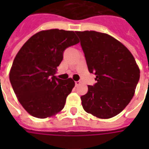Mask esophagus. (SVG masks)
<instances>
[{
	"label": "esophagus",
	"mask_w": 149,
	"mask_h": 149,
	"mask_svg": "<svg viewBox=\"0 0 149 149\" xmlns=\"http://www.w3.org/2000/svg\"><path fill=\"white\" fill-rule=\"evenodd\" d=\"M81 84V82L80 81H75V84H76V86H78L79 84Z\"/></svg>",
	"instance_id": "1"
}]
</instances>
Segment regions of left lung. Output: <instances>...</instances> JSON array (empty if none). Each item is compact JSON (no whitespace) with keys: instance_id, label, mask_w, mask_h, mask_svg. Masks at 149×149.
<instances>
[{"instance_id":"8db88e82","label":"left lung","mask_w":149,"mask_h":149,"mask_svg":"<svg viewBox=\"0 0 149 149\" xmlns=\"http://www.w3.org/2000/svg\"><path fill=\"white\" fill-rule=\"evenodd\" d=\"M89 72L97 81L81 97L84 111L102 119L113 118L129 104L139 81L140 70L130 51L107 34L76 31Z\"/></svg>"}]
</instances>
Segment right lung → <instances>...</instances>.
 Returning <instances> with one entry per match:
<instances>
[{"instance_id": "obj_1", "label": "right lung", "mask_w": 149, "mask_h": 149, "mask_svg": "<svg viewBox=\"0 0 149 149\" xmlns=\"http://www.w3.org/2000/svg\"><path fill=\"white\" fill-rule=\"evenodd\" d=\"M77 43L74 31H42L31 36L15 56L10 82L20 104L33 117H51L65 106L75 82L58 79L55 73L64 51Z\"/></svg>"}]
</instances>
